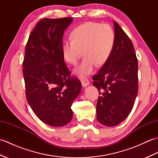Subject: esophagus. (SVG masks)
Segmentation results:
<instances>
[{"label": "esophagus", "mask_w": 158, "mask_h": 158, "mask_svg": "<svg viewBox=\"0 0 158 158\" xmlns=\"http://www.w3.org/2000/svg\"><path fill=\"white\" fill-rule=\"evenodd\" d=\"M81 84H82L83 87H84V88L89 85V81L88 79H81Z\"/></svg>", "instance_id": "34e87169"}]
</instances>
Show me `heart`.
<instances>
[{
    "instance_id": "obj_1",
    "label": "heart",
    "mask_w": 158,
    "mask_h": 158,
    "mask_svg": "<svg viewBox=\"0 0 158 158\" xmlns=\"http://www.w3.org/2000/svg\"><path fill=\"white\" fill-rule=\"evenodd\" d=\"M70 39L62 43L64 58L75 66L83 55L81 64L75 70L77 75L83 77L91 73L96 65L102 66L106 62L113 48L115 33L106 23L88 22L73 30Z\"/></svg>"
}]
</instances>
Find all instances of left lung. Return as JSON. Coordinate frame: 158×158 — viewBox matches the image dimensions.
I'll list each match as a JSON object with an SVG mask.
<instances>
[{
	"mask_svg": "<svg viewBox=\"0 0 158 158\" xmlns=\"http://www.w3.org/2000/svg\"><path fill=\"white\" fill-rule=\"evenodd\" d=\"M115 42L109 58L93 77L98 89L97 120L115 126L127 118L138 94V60L130 38L114 21Z\"/></svg>",
	"mask_w": 158,
	"mask_h": 158,
	"instance_id": "1",
	"label": "left lung"
}]
</instances>
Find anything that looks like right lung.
<instances>
[{
	"instance_id": "right-lung-1",
	"label": "right lung",
	"mask_w": 158,
	"mask_h": 158,
	"mask_svg": "<svg viewBox=\"0 0 158 158\" xmlns=\"http://www.w3.org/2000/svg\"><path fill=\"white\" fill-rule=\"evenodd\" d=\"M73 20H40L26 45L23 74L26 99L43 122L54 127L71 121L70 107L81 89V81L70 77L62 49L64 32Z\"/></svg>"
}]
</instances>
